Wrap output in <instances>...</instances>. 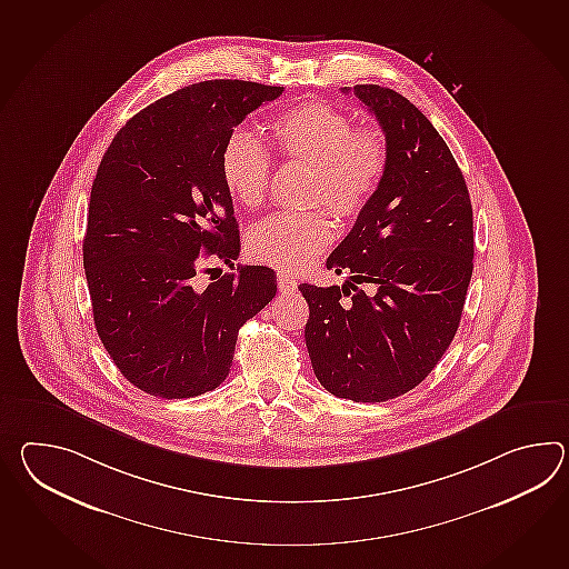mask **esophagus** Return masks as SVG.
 Returning a JSON list of instances; mask_svg holds the SVG:
<instances>
[{
	"instance_id": "34e87169",
	"label": "esophagus",
	"mask_w": 569,
	"mask_h": 569,
	"mask_svg": "<svg viewBox=\"0 0 569 569\" xmlns=\"http://www.w3.org/2000/svg\"><path fill=\"white\" fill-rule=\"evenodd\" d=\"M278 288L281 293H293V291L298 290V283H296V279L290 278V276L279 273Z\"/></svg>"
}]
</instances>
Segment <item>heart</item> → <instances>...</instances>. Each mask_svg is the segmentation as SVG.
<instances>
[{
    "instance_id": "heart-1",
    "label": "heart",
    "mask_w": 569,
    "mask_h": 569,
    "mask_svg": "<svg viewBox=\"0 0 569 569\" xmlns=\"http://www.w3.org/2000/svg\"><path fill=\"white\" fill-rule=\"evenodd\" d=\"M271 147L283 161L312 167L308 203H327L339 220H355L376 198L390 164L388 137L376 124L353 127V118L329 101H302L269 124ZM220 177L232 202L254 208L263 202L271 163L266 147L234 130L220 152ZM332 242L327 212L269 216L247 234L257 263L298 271Z\"/></svg>"
}]
</instances>
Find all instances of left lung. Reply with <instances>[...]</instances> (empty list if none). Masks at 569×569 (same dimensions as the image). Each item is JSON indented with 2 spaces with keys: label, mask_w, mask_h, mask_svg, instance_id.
<instances>
[{
  "label": "left lung",
  "mask_w": 569,
  "mask_h": 569,
  "mask_svg": "<svg viewBox=\"0 0 569 569\" xmlns=\"http://www.w3.org/2000/svg\"><path fill=\"white\" fill-rule=\"evenodd\" d=\"M353 93L386 132L390 164L327 259L347 281L300 283L303 339L332 396L386 402L417 388L453 341L473 271V212L453 154L415 103L381 86Z\"/></svg>",
  "instance_id": "1"
}]
</instances>
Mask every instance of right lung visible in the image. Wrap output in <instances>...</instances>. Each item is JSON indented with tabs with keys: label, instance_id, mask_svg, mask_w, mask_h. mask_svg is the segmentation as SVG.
Returning a JSON list of instances; mask_svg holds the SVG:
<instances>
[{
	"label": "right lung",
	"instance_id": "obj_1",
	"mask_svg": "<svg viewBox=\"0 0 569 569\" xmlns=\"http://www.w3.org/2000/svg\"><path fill=\"white\" fill-rule=\"evenodd\" d=\"M281 91L239 79L177 89L132 116L101 159L83 267L100 341L142 392H212L230 371L240 327L278 291L269 267H240L206 288L196 273L210 257H239L220 152L234 127Z\"/></svg>",
	"mask_w": 569,
	"mask_h": 569
}]
</instances>
